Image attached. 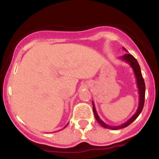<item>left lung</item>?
I'll return each mask as SVG.
<instances>
[{
    "mask_svg": "<svg viewBox=\"0 0 159 159\" xmlns=\"http://www.w3.org/2000/svg\"><path fill=\"white\" fill-rule=\"evenodd\" d=\"M123 49L125 52H127V50L125 48H123ZM120 59L121 61H123L125 62H126L127 63H129L130 65V66L132 67V69H133V72H134V76H135L136 78V82H137V87L138 88V94H139V103H138V109H137L135 114H134L132 117L130 118L129 120H128L126 122L121 124L120 125H116V126H112V125H109L106 124L99 118L98 115L96 112V107H95V105L93 102V113H94V116L96 117V120H97V122L102 126L105 128V129H112V130H117V129H123V128L127 127L128 125H130L131 123H133V122L135 120L138 116H139L140 113H141L142 110H143V105H144V99H145V90H146V87H145V83H144V80L143 78V76H142L141 74V70H140V67L139 64H138V61L135 58L133 57L132 54H125L122 57H120Z\"/></svg>",
    "mask_w": 159,
    "mask_h": 159,
    "instance_id": "obj_1",
    "label": "left lung"
}]
</instances>
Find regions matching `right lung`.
Masks as SVG:
<instances>
[{"label":"right lung","instance_id":"add662e5","mask_svg":"<svg viewBox=\"0 0 159 159\" xmlns=\"http://www.w3.org/2000/svg\"><path fill=\"white\" fill-rule=\"evenodd\" d=\"M68 124H69V123H68ZM68 124H67V125H68ZM66 126H65L64 128H63V129H65V128H66Z\"/></svg>","mask_w":159,"mask_h":159}]
</instances>
